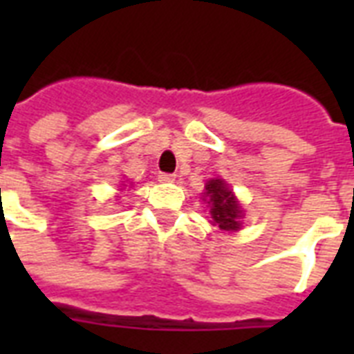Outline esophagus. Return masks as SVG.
<instances>
[{"mask_svg": "<svg viewBox=\"0 0 354 354\" xmlns=\"http://www.w3.org/2000/svg\"><path fill=\"white\" fill-rule=\"evenodd\" d=\"M158 178H160V182L163 183H172L174 180H176V174H167V172H161Z\"/></svg>", "mask_w": 354, "mask_h": 354, "instance_id": "34e87169", "label": "esophagus"}]
</instances>
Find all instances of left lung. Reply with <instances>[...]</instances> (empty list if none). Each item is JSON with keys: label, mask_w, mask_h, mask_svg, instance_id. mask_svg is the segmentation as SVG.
Here are the masks:
<instances>
[{"label": "left lung", "mask_w": 354, "mask_h": 354, "mask_svg": "<svg viewBox=\"0 0 354 354\" xmlns=\"http://www.w3.org/2000/svg\"><path fill=\"white\" fill-rule=\"evenodd\" d=\"M204 200L209 207L213 226L224 232H236L242 226V205L222 178H213L205 183Z\"/></svg>", "instance_id": "1"}]
</instances>
